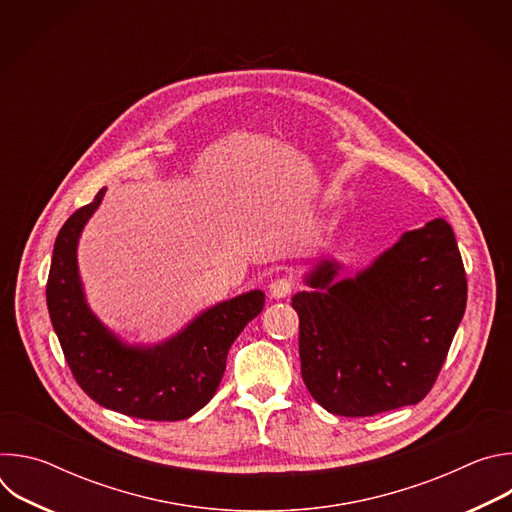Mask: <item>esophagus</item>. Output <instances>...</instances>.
<instances>
[{
  "label": "esophagus",
  "mask_w": 512,
  "mask_h": 512,
  "mask_svg": "<svg viewBox=\"0 0 512 512\" xmlns=\"http://www.w3.org/2000/svg\"><path fill=\"white\" fill-rule=\"evenodd\" d=\"M291 291H294V281L287 279V277H277V279H273L271 285H269V294H271V298H275V300L287 298V296L291 294Z\"/></svg>",
  "instance_id": "obj_1"
}]
</instances>
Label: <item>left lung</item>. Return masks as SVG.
I'll return each instance as SVG.
<instances>
[{
    "label": "left lung",
    "mask_w": 512,
    "mask_h": 512,
    "mask_svg": "<svg viewBox=\"0 0 512 512\" xmlns=\"http://www.w3.org/2000/svg\"><path fill=\"white\" fill-rule=\"evenodd\" d=\"M322 261L291 306L302 377L330 413L369 417L419 403L435 385L466 310L468 281L452 227L405 233L369 269L334 281Z\"/></svg>",
    "instance_id": "1"
}]
</instances>
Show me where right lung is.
<instances>
[{
    "mask_svg": "<svg viewBox=\"0 0 512 512\" xmlns=\"http://www.w3.org/2000/svg\"><path fill=\"white\" fill-rule=\"evenodd\" d=\"M103 194L105 188L56 237L46 283L54 332L72 377L95 403L137 419H186L214 397L231 344L261 314L265 296L255 289L218 304L160 346L121 344L87 308L77 267L79 235Z\"/></svg>",
    "mask_w": 512,
    "mask_h": 512,
    "instance_id": "1",
    "label": "right lung"
}]
</instances>
